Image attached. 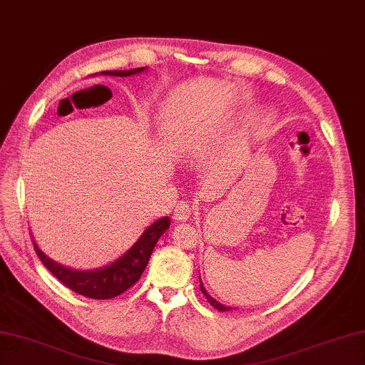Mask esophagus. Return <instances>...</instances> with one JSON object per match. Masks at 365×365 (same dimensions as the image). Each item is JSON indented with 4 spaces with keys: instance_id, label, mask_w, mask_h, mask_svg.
I'll return each mask as SVG.
<instances>
[{
    "instance_id": "34e87169",
    "label": "esophagus",
    "mask_w": 365,
    "mask_h": 365,
    "mask_svg": "<svg viewBox=\"0 0 365 365\" xmlns=\"http://www.w3.org/2000/svg\"><path fill=\"white\" fill-rule=\"evenodd\" d=\"M192 211H194V208H192V205H189V202H178L173 208V219L175 221H185V219L190 217Z\"/></svg>"
}]
</instances>
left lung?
Segmentation results:
<instances>
[{
    "label": "left lung",
    "instance_id": "obj_1",
    "mask_svg": "<svg viewBox=\"0 0 365 365\" xmlns=\"http://www.w3.org/2000/svg\"><path fill=\"white\" fill-rule=\"evenodd\" d=\"M200 289H202V292H203V295L206 297V300L210 302V304L216 308V310H219V312H229L230 310V307H224L222 304H219V302H216L215 299L211 297V295L205 291V287H203V284H202V281H200Z\"/></svg>",
    "mask_w": 365,
    "mask_h": 365
}]
</instances>
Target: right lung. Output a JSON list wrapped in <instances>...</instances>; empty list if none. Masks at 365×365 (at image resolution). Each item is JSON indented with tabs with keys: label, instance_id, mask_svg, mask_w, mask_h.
Masks as SVG:
<instances>
[{
	"label": "right lung",
	"instance_id": "right-lung-1",
	"mask_svg": "<svg viewBox=\"0 0 365 365\" xmlns=\"http://www.w3.org/2000/svg\"><path fill=\"white\" fill-rule=\"evenodd\" d=\"M143 70L144 68H135V70L130 71H103V74L127 78V76L140 73ZM168 227V217L159 219V221L144 230L138 242L130 247L119 260H115L114 264L105 268H100V270L92 272L71 270V268H66L63 265L53 262V260H51L39 250L36 243L33 242V245L34 251H36L38 257L41 259V262H43L47 270H49L55 278L60 279L66 287H70L71 291L81 295H86V297L105 300L118 297V295L130 289V287L141 278L144 268H146L149 262L150 254L154 251L157 240L162 237V233L167 230Z\"/></svg>",
	"mask_w": 365,
	"mask_h": 365
}]
</instances>
